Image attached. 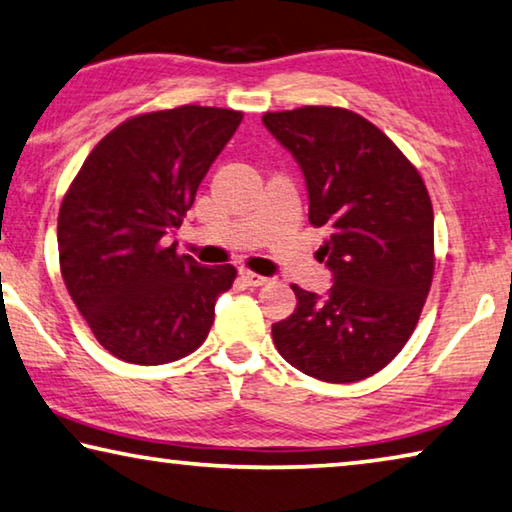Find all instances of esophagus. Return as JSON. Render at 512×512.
Listing matches in <instances>:
<instances>
[{
    "mask_svg": "<svg viewBox=\"0 0 512 512\" xmlns=\"http://www.w3.org/2000/svg\"><path fill=\"white\" fill-rule=\"evenodd\" d=\"M241 280L246 282L248 287H262V285H266V282H269V278H264V275H259V273H253V271H248V269H241Z\"/></svg>",
    "mask_w": 512,
    "mask_h": 512,
    "instance_id": "1",
    "label": "esophagus"
}]
</instances>
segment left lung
<instances>
[{
    "label": "left lung",
    "instance_id": "left-lung-1",
    "mask_svg": "<svg viewBox=\"0 0 512 512\" xmlns=\"http://www.w3.org/2000/svg\"><path fill=\"white\" fill-rule=\"evenodd\" d=\"M262 123L303 170L310 223L328 230L316 257L335 280L326 296L291 285L298 305L273 323L275 348L326 383L369 378L401 353L431 291L426 184L376 125L348 109L275 111Z\"/></svg>",
    "mask_w": 512,
    "mask_h": 512
}]
</instances>
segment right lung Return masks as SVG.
Returning <instances> with one entry per match:
<instances>
[{"instance_id":"obj_1","label":"right lung","mask_w":512,"mask_h":512,"mask_svg":"<svg viewBox=\"0 0 512 512\" xmlns=\"http://www.w3.org/2000/svg\"><path fill=\"white\" fill-rule=\"evenodd\" d=\"M243 113L184 104L125 120L95 145L59 212V262L88 328L118 360L166 364L196 351L232 287L164 237L182 225Z\"/></svg>"}]
</instances>
